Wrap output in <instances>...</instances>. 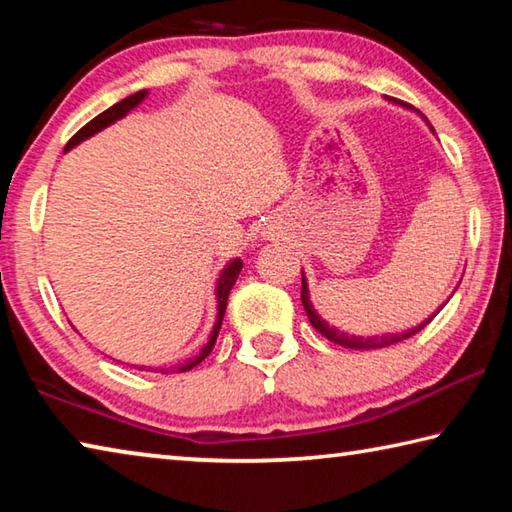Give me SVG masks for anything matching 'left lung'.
Segmentation results:
<instances>
[{
  "mask_svg": "<svg viewBox=\"0 0 512 512\" xmlns=\"http://www.w3.org/2000/svg\"><path fill=\"white\" fill-rule=\"evenodd\" d=\"M300 298H302V307H305V311H307V318H309V323L314 325L320 334L325 336V339H329L332 343H336V345H343V348H350V350H377V348H386V345H393V343H400V341H404V339H411L413 334H418L420 329H424L427 327L431 320H433V316L438 314H433V316H429L427 320H424V323H420L418 327H413V329H406V332H400V334H381V336H354V334H345V332H339V329L336 327H332L329 323H325L323 318H320L318 314H316V309H314V305H311V300H309V289H307V280H305V273H302V291H300Z\"/></svg>",
  "mask_w": 512,
  "mask_h": 512,
  "instance_id": "8db88e82",
  "label": "left lung"
}]
</instances>
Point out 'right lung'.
<instances>
[{
    "label": "right lung",
    "mask_w": 512,
    "mask_h": 512,
    "mask_svg": "<svg viewBox=\"0 0 512 512\" xmlns=\"http://www.w3.org/2000/svg\"><path fill=\"white\" fill-rule=\"evenodd\" d=\"M146 90H140V92H135V94H131V97H126V99H121L119 103H115V106H110L108 110H103L101 115H97L94 117L92 121H88V124H85L79 133H76L72 140L67 142V146H65V151H69V149H74L76 144H81L83 140H88V137H92V135H97L99 131H103V128L106 126H110V124H115L117 119H121V117H126L128 112H131L133 108H137L140 106V103L146 99ZM241 266H244V262H241V259H232V262L223 268L221 271V275H219V282H216V323H214V327H212V334H210V341L205 343V348L196 354V357H192V359H187L185 363H180L178 368H173V370H178V372H185V370H192L194 366H198V363H201L207 354L212 352V348H214V343H216V336H219V329H221V323H223V314H225V307H228V296H230V291H232V287H235V282H237V277H239V273H241ZM140 370H144V368H140ZM155 372H158V368H155ZM160 372L162 375H167L169 370H164V368H160Z\"/></svg>",
    "instance_id": "1"
}]
</instances>
